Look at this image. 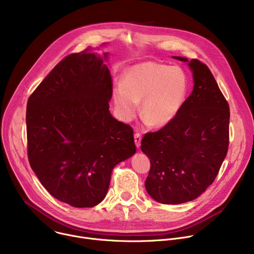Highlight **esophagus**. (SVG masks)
<instances>
[{"mask_svg": "<svg viewBox=\"0 0 254 254\" xmlns=\"http://www.w3.org/2000/svg\"><path fill=\"white\" fill-rule=\"evenodd\" d=\"M140 140H141V135L139 132L134 133V142H135V146L138 149L140 147Z\"/></svg>", "mask_w": 254, "mask_h": 254, "instance_id": "1", "label": "esophagus"}]
</instances>
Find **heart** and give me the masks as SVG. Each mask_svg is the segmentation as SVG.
<instances>
[{"label":"heart","instance_id":"heart-1","mask_svg":"<svg viewBox=\"0 0 254 254\" xmlns=\"http://www.w3.org/2000/svg\"><path fill=\"white\" fill-rule=\"evenodd\" d=\"M188 91L185 72L177 66L142 62L128 68L123 83L113 87V99L124 121L134 118L138 101L141 116L154 127L168 125L180 112Z\"/></svg>","mask_w":254,"mask_h":254}]
</instances>
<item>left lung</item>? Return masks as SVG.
<instances>
[{"label": "left lung", "mask_w": 254, "mask_h": 254, "mask_svg": "<svg viewBox=\"0 0 254 254\" xmlns=\"http://www.w3.org/2000/svg\"><path fill=\"white\" fill-rule=\"evenodd\" d=\"M188 62L194 87L180 112L164 127L148 132L140 150L151 169L144 186L162 204H181L199 197L214 182L229 146V105L208 66Z\"/></svg>", "instance_id": "left-lung-1"}]
</instances>
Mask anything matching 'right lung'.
Wrapping results in <instances>:
<instances>
[{
  "label": "right lung",
  "instance_id": "add662e5",
  "mask_svg": "<svg viewBox=\"0 0 254 254\" xmlns=\"http://www.w3.org/2000/svg\"><path fill=\"white\" fill-rule=\"evenodd\" d=\"M89 51L61 60L30 95L26 112L32 170L53 197L77 208L100 203L114 168L136 152L132 128L110 112L107 53Z\"/></svg>",
  "mask_w": 254,
  "mask_h": 254
}]
</instances>
